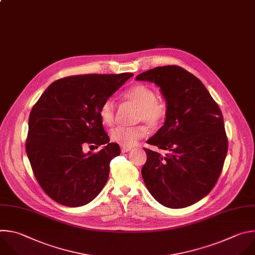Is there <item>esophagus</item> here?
Instances as JSON below:
<instances>
[{"label": "esophagus", "instance_id": "34e87169", "mask_svg": "<svg viewBox=\"0 0 255 255\" xmlns=\"http://www.w3.org/2000/svg\"><path fill=\"white\" fill-rule=\"evenodd\" d=\"M121 149H122V152H128L131 149V146H122Z\"/></svg>", "mask_w": 255, "mask_h": 255}]
</instances>
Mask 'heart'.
<instances>
[{
  "label": "heart",
  "instance_id": "heart-1",
  "mask_svg": "<svg viewBox=\"0 0 255 255\" xmlns=\"http://www.w3.org/2000/svg\"><path fill=\"white\" fill-rule=\"evenodd\" d=\"M124 98L137 107V122H143L151 128H156L164 123L168 113L167 104L164 99L157 98L156 91L151 87L145 84H135L124 93ZM115 101L108 98L99 108L100 120L106 126H112L115 123ZM144 134L143 127H118L112 129L111 138L123 146H132Z\"/></svg>",
  "mask_w": 255,
  "mask_h": 255
}]
</instances>
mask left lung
Segmentation results:
<instances>
[{
	"instance_id": "8db88e82",
	"label": "left lung",
	"mask_w": 255,
	"mask_h": 255,
	"mask_svg": "<svg viewBox=\"0 0 255 255\" xmlns=\"http://www.w3.org/2000/svg\"><path fill=\"white\" fill-rule=\"evenodd\" d=\"M135 79L158 85L168 107L164 126L147 139L164 154L144 148V185L166 207L193 205L213 189L227 155L221 111L204 84L180 66L156 67Z\"/></svg>"
}]
</instances>
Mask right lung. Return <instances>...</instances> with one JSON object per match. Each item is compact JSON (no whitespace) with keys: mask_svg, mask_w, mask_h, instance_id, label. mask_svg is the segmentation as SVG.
<instances>
[{"mask_svg":"<svg viewBox=\"0 0 255 255\" xmlns=\"http://www.w3.org/2000/svg\"><path fill=\"white\" fill-rule=\"evenodd\" d=\"M132 73L85 74L51 83L29 117L26 152L43 191L67 207L88 204L103 190L111 161L121 154L110 142L99 108ZM104 144L85 154L82 147Z\"/></svg>","mask_w":255,"mask_h":255,"instance_id":"right-lung-1","label":"right lung"}]
</instances>
